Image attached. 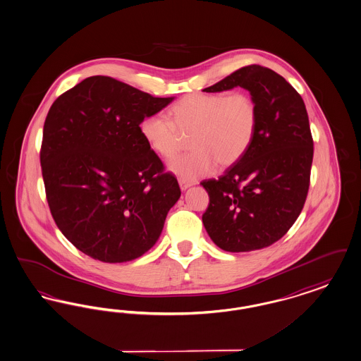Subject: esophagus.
I'll use <instances>...</instances> for the list:
<instances>
[{
  "label": "esophagus",
  "mask_w": 361,
  "mask_h": 361,
  "mask_svg": "<svg viewBox=\"0 0 361 361\" xmlns=\"http://www.w3.org/2000/svg\"><path fill=\"white\" fill-rule=\"evenodd\" d=\"M178 184H180L181 190H187L188 188H190L193 185L192 183H187V181H183V180H180V181H178Z\"/></svg>",
  "instance_id": "esophagus-1"
}]
</instances>
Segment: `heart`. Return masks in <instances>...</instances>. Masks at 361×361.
<instances>
[{"mask_svg": "<svg viewBox=\"0 0 361 361\" xmlns=\"http://www.w3.org/2000/svg\"><path fill=\"white\" fill-rule=\"evenodd\" d=\"M172 121L162 114L145 116L140 130L147 146L169 159L181 146V135L190 133L184 154L169 161L168 169L192 183L211 173L215 162L231 166L245 156L258 125V106L245 92L190 94L171 109Z\"/></svg>", "mask_w": 361, "mask_h": 361, "instance_id": "b5f03b06", "label": "heart"}]
</instances>
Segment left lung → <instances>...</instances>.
Masks as SVG:
<instances>
[{
    "label": "left lung",
    "instance_id": "obj_1",
    "mask_svg": "<svg viewBox=\"0 0 361 361\" xmlns=\"http://www.w3.org/2000/svg\"><path fill=\"white\" fill-rule=\"evenodd\" d=\"M242 87L258 106V125L245 156L217 180L202 215L212 242L228 252L260 250L279 240L302 211L310 183L313 138L301 95L270 68L247 66L205 92Z\"/></svg>",
    "mask_w": 361,
    "mask_h": 361
}]
</instances>
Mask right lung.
I'll return each instance as SVG.
<instances>
[{"mask_svg":"<svg viewBox=\"0 0 361 361\" xmlns=\"http://www.w3.org/2000/svg\"><path fill=\"white\" fill-rule=\"evenodd\" d=\"M173 99L98 75L51 106L40 152L47 202L59 230L88 257L129 262L159 240L181 190L140 125Z\"/></svg>","mask_w":361,"mask_h":361,"instance_id":"add662e5","label":"right lung"}]
</instances>
